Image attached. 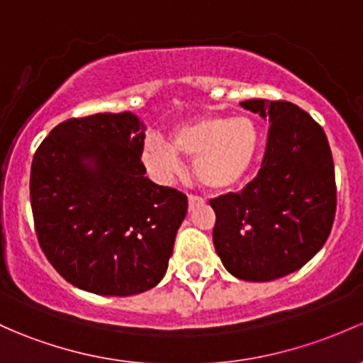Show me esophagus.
Listing matches in <instances>:
<instances>
[{"label": "esophagus", "mask_w": 363, "mask_h": 363, "mask_svg": "<svg viewBox=\"0 0 363 363\" xmlns=\"http://www.w3.org/2000/svg\"><path fill=\"white\" fill-rule=\"evenodd\" d=\"M188 201H189V211H193L196 205H201L205 200H203V198H200V196H194V194H189Z\"/></svg>", "instance_id": "34e87169"}]
</instances>
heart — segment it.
Listing matches in <instances>:
<instances>
[{
    "label": "heart",
    "mask_w": 363,
    "mask_h": 363,
    "mask_svg": "<svg viewBox=\"0 0 363 363\" xmlns=\"http://www.w3.org/2000/svg\"><path fill=\"white\" fill-rule=\"evenodd\" d=\"M259 151V132L247 116H200L177 125L170 143L150 137L144 162L162 175L179 170V156L193 158V175L211 191H226L243 181Z\"/></svg>",
    "instance_id": "1"
}]
</instances>
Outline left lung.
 <instances>
[{"label": "left lung", "instance_id": "obj_1", "mask_svg": "<svg viewBox=\"0 0 363 363\" xmlns=\"http://www.w3.org/2000/svg\"><path fill=\"white\" fill-rule=\"evenodd\" d=\"M242 108L268 121V146L257 177L242 193L211 200L212 238L233 277L269 281L303 268L329 238L333 152L322 127L292 102L250 99Z\"/></svg>", "mask_w": 363, "mask_h": 363}]
</instances>
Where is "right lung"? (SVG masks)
<instances>
[{"mask_svg":"<svg viewBox=\"0 0 363 363\" xmlns=\"http://www.w3.org/2000/svg\"><path fill=\"white\" fill-rule=\"evenodd\" d=\"M146 125L130 111L57 125L30 165L38 240L69 284L99 296H133L169 268L188 198L144 177Z\"/></svg>","mask_w":363,"mask_h":363,"instance_id":"obj_1","label":"right lung"}]
</instances>
